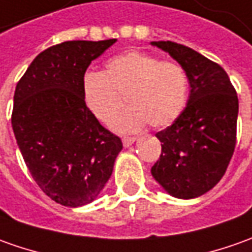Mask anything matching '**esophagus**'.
I'll list each match as a JSON object with an SVG mask.
<instances>
[{
    "label": "esophagus",
    "instance_id": "esophagus-1",
    "mask_svg": "<svg viewBox=\"0 0 252 252\" xmlns=\"http://www.w3.org/2000/svg\"><path fill=\"white\" fill-rule=\"evenodd\" d=\"M135 138H129V136H124V138H123V145H124V146H126V148H128V146H131V145H132L133 142H135Z\"/></svg>",
    "mask_w": 252,
    "mask_h": 252
}]
</instances>
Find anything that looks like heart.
<instances>
[{"label": "heart", "mask_w": 252, "mask_h": 252, "mask_svg": "<svg viewBox=\"0 0 252 252\" xmlns=\"http://www.w3.org/2000/svg\"><path fill=\"white\" fill-rule=\"evenodd\" d=\"M188 91V76L179 63L142 51L114 56L103 74L88 73L83 78L84 103L103 124L114 121L126 95L129 107L114 124L121 132L136 131L146 123L153 128L171 126L186 107Z\"/></svg>", "instance_id": "1"}]
</instances>
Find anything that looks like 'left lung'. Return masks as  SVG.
Returning a JSON list of instances; mask_svg holds the SVG:
<instances>
[{
  "label": "left lung",
  "mask_w": 252,
  "mask_h": 252,
  "mask_svg": "<svg viewBox=\"0 0 252 252\" xmlns=\"http://www.w3.org/2000/svg\"><path fill=\"white\" fill-rule=\"evenodd\" d=\"M152 45L171 55L190 84L182 114L156 133L161 155L152 175L174 197H198L220 182L233 156L237 94L226 71L194 49L172 41H153Z\"/></svg>",
  "instance_id": "1"
}]
</instances>
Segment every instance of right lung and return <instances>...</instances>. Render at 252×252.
Wrapping results in <instances>:
<instances>
[{
    "instance_id": "right-lung-1",
    "label": "right lung",
    "mask_w": 252,
    "mask_h": 252,
    "mask_svg": "<svg viewBox=\"0 0 252 252\" xmlns=\"http://www.w3.org/2000/svg\"><path fill=\"white\" fill-rule=\"evenodd\" d=\"M114 42L64 41L48 48L15 90L12 128L23 160L41 190L66 207L99 196L123 149L83 99L87 68Z\"/></svg>"
}]
</instances>
